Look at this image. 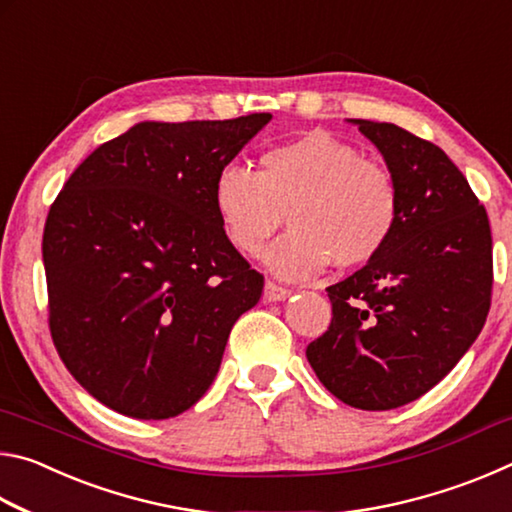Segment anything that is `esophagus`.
Masks as SVG:
<instances>
[{
  "instance_id": "esophagus-1",
  "label": "esophagus",
  "mask_w": 512,
  "mask_h": 512,
  "mask_svg": "<svg viewBox=\"0 0 512 512\" xmlns=\"http://www.w3.org/2000/svg\"><path fill=\"white\" fill-rule=\"evenodd\" d=\"M289 296H291V291L280 287V284H275V282L264 284V300L266 302H280V300H287Z\"/></svg>"
}]
</instances>
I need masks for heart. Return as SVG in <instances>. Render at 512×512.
Wrapping results in <instances>:
<instances>
[{
    "instance_id": "heart-1",
    "label": "heart",
    "mask_w": 512,
    "mask_h": 512,
    "mask_svg": "<svg viewBox=\"0 0 512 512\" xmlns=\"http://www.w3.org/2000/svg\"><path fill=\"white\" fill-rule=\"evenodd\" d=\"M214 210L239 253L257 255L284 214L291 232L266 253L273 273L302 280L363 266L391 241L400 187L384 164L325 131H309L262 155V171L230 162L214 180Z\"/></svg>"
}]
</instances>
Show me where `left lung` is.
I'll use <instances>...</instances> for the list:
<instances>
[{
  "label": "left lung",
  "instance_id": "left-lung-1",
  "mask_svg": "<svg viewBox=\"0 0 512 512\" xmlns=\"http://www.w3.org/2000/svg\"><path fill=\"white\" fill-rule=\"evenodd\" d=\"M400 187L386 248L327 287L332 323L307 345L323 386L363 411L404 406L452 370L490 309L492 237L479 198L443 149L386 121L350 119Z\"/></svg>",
  "mask_w": 512,
  "mask_h": 512
}]
</instances>
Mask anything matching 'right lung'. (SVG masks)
Returning <instances> with one entry per match:
<instances>
[{
  "label": "right lung",
  "instance_id": "right-lung-1",
  "mask_svg": "<svg viewBox=\"0 0 512 512\" xmlns=\"http://www.w3.org/2000/svg\"><path fill=\"white\" fill-rule=\"evenodd\" d=\"M268 121H140L92 151L51 205V339L108 409L167 420L194 406L262 298L264 277L214 210V180Z\"/></svg>",
  "mask_w": 512,
  "mask_h": 512
}]
</instances>
